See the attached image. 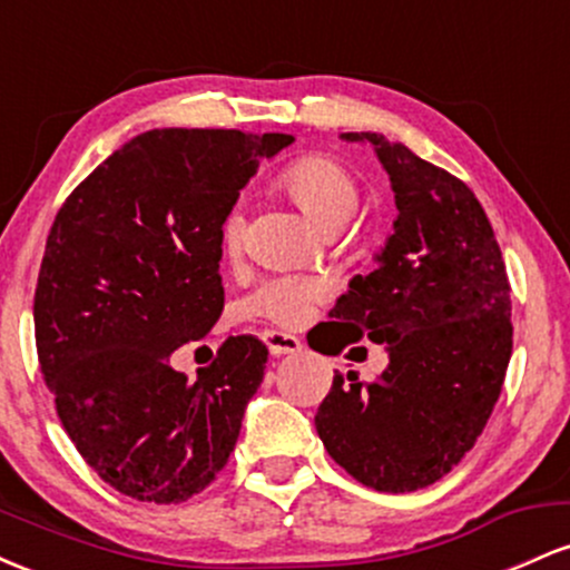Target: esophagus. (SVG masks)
Returning <instances> with one entry per match:
<instances>
[{"label":"esophagus","mask_w":570,"mask_h":570,"mask_svg":"<svg viewBox=\"0 0 570 570\" xmlns=\"http://www.w3.org/2000/svg\"><path fill=\"white\" fill-rule=\"evenodd\" d=\"M265 343H267V348H271L273 356H286V353L303 351V343H299V337L289 335V332L267 330L265 332Z\"/></svg>","instance_id":"esophagus-1"}]
</instances>
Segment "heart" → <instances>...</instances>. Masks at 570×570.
I'll use <instances>...</instances> for the list:
<instances>
[{
    "instance_id": "obj_1",
    "label": "heart",
    "mask_w": 570,
    "mask_h": 570,
    "mask_svg": "<svg viewBox=\"0 0 570 570\" xmlns=\"http://www.w3.org/2000/svg\"><path fill=\"white\" fill-rule=\"evenodd\" d=\"M284 193L305 212V217L316 222L322 230H337L353 217L358 206V185L345 166L326 155H303L292 160L278 176ZM246 222L240 212H230L222 219L219 235L227 254H238L244 246ZM322 297V284L313 278L278 276L265 281L248 297L246 307L254 316L292 326L299 324L311 311V305Z\"/></svg>"
}]
</instances>
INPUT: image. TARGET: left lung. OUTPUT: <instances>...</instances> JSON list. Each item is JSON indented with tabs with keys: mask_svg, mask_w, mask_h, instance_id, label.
Segmentation results:
<instances>
[{
	"mask_svg": "<svg viewBox=\"0 0 570 570\" xmlns=\"http://www.w3.org/2000/svg\"><path fill=\"white\" fill-rule=\"evenodd\" d=\"M343 139L375 147L399 217L375 271L353 278L330 316L381 343L389 367L375 381L337 372L316 431L353 480L410 493L474 448L499 402L512 356L507 265L461 179L381 134Z\"/></svg>",
	"mask_w": 570,
	"mask_h": 570,
	"instance_id": "left-lung-1",
	"label": "left lung"
}]
</instances>
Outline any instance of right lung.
<instances>
[{
  "label": "right lung",
  "mask_w": 570,
  "mask_h": 570,
  "mask_svg": "<svg viewBox=\"0 0 570 570\" xmlns=\"http://www.w3.org/2000/svg\"><path fill=\"white\" fill-rule=\"evenodd\" d=\"M289 134L160 128L71 189L35 292L42 377L69 440L107 485L179 503L225 469L267 345L227 337L189 383L171 353L225 307L222 219Z\"/></svg>",
  "instance_id": "obj_1"
}]
</instances>
